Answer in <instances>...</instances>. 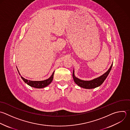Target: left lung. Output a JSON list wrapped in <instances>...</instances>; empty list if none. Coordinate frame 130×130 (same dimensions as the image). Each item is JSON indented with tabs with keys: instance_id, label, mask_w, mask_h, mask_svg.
Wrapping results in <instances>:
<instances>
[{
	"instance_id": "8db88e82",
	"label": "left lung",
	"mask_w": 130,
	"mask_h": 130,
	"mask_svg": "<svg viewBox=\"0 0 130 130\" xmlns=\"http://www.w3.org/2000/svg\"><path fill=\"white\" fill-rule=\"evenodd\" d=\"M112 65H113V63H112L109 70L105 74H104L103 75H102L99 77H98L96 78H95L90 81L82 80L76 77L74 74V70H73V77L74 82L76 83V84H77L80 87L84 88H86V89H92V88H94L98 86H100L104 82V81H105V80L106 79L108 75H109L111 70Z\"/></svg>"
}]
</instances>
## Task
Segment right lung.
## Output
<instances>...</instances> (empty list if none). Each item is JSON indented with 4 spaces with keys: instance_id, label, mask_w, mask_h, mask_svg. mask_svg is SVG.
<instances>
[{
    "instance_id": "right-lung-1",
    "label": "right lung",
    "mask_w": 130,
    "mask_h": 130,
    "mask_svg": "<svg viewBox=\"0 0 130 130\" xmlns=\"http://www.w3.org/2000/svg\"><path fill=\"white\" fill-rule=\"evenodd\" d=\"M17 70H18V72L19 75H21L19 73V72L18 69H17ZM54 73V71L52 73V75L49 78H48V79L45 80H43V81H31V80H28L27 79H25L24 78H23L22 76H21V77L22 79V80L24 81V82L26 83L28 85H29L30 86H31V87H35V88H42L46 87L47 86L49 85L52 82V81L53 80V78Z\"/></svg>"
}]
</instances>
